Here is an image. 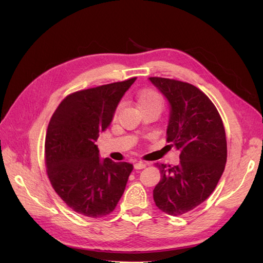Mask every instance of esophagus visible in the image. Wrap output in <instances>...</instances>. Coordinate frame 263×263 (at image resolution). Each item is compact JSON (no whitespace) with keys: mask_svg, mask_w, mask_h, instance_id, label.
I'll return each mask as SVG.
<instances>
[{"mask_svg":"<svg viewBox=\"0 0 263 263\" xmlns=\"http://www.w3.org/2000/svg\"><path fill=\"white\" fill-rule=\"evenodd\" d=\"M146 163L145 162H141V161H139V162H136L134 164V168L136 169V170H141V169H145L146 168Z\"/></svg>","mask_w":263,"mask_h":263,"instance_id":"1","label":"esophagus"}]
</instances>
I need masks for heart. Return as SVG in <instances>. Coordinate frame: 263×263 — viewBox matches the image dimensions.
I'll return each instance as SVG.
<instances>
[{
    "label": "heart",
    "instance_id": "1",
    "mask_svg": "<svg viewBox=\"0 0 263 263\" xmlns=\"http://www.w3.org/2000/svg\"><path fill=\"white\" fill-rule=\"evenodd\" d=\"M137 104L138 107H149V106H157L159 108L162 107V99L160 95H159L155 91H144L138 95L137 99Z\"/></svg>",
    "mask_w": 263,
    "mask_h": 263
}]
</instances>
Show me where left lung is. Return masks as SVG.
Returning <instances> with one entry per match:
<instances>
[{
	"mask_svg": "<svg viewBox=\"0 0 263 263\" xmlns=\"http://www.w3.org/2000/svg\"><path fill=\"white\" fill-rule=\"evenodd\" d=\"M149 81L169 103L166 141L180 151L178 165H159L154 200L160 211L179 216L216 187L227 160L226 134L216 107L196 86L156 77Z\"/></svg>",
	"mask_w": 263,
	"mask_h": 263,
	"instance_id": "left-lung-1",
	"label": "left lung"
}]
</instances>
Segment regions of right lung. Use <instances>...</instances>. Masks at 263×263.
Listing matches in <instances>:
<instances>
[{"instance_id": "obj_1", "label": "right lung", "mask_w": 263, "mask_h": 263, "mask_svg": "<svg viewBox=\"0 0 263 263\" xmlns=\"http://www.w3.org/2000/svg\"><path fill=\"white\" fill-rule=\"evenodd\" d=\"M135 80L70 94L49 122L45 156L50 183L70 209L84 216L99 218L112 213L133 170L128 162L101 159L95 141L112 123Z\"/></svg>"}]
</instances>
